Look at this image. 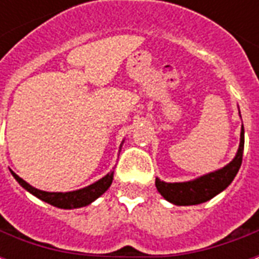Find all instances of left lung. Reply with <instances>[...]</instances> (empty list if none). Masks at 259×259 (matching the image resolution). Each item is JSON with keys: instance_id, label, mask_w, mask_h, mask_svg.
<instances>
[{"instance_id": "obj_1", "label": "left lung", "mask_w": 259, "mask_h": 259, "mask_svg": "<svg viewBox=\"0 0 259 259\" xmlns=\"http://www.w3.org/2000/svg\"><path fill=\"white\" fill-rule=\"evenodd\" d=\"M243 151H244V127L241 126L239 151L233 161L228 163L225 168L183 183H165L159 179H155L157 190L161 193L165 200H168L175 205H195L205 202L225 190L233 182L234 176L237 175L243 162Z\"/></svg>"}]
</instances>
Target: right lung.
I'll return each mask as SVG.
<instances>
[{
	"mask_svg": "<svg viewBox=\"0 0 259 259\" xmlns=\"http://www.w3.org/2000/svg\"><path fill=\"white\" fill-rule=\"evenodd\" d=\"M11 174L14 175V178L19 185L26 189L27 191H30L31 194L36 195L37 198L46 201L48 204H51L54 206H58V208H64V209H70V208H80V206L89 205L90 202L98 198L100 195L104 194L105 191L109 189V186L112 183L113 179V172L108 174L107 176H104L102 179H100L96 183L87 186L81 190L76 191H69V193H48V191H41L38 189H34L33 186L29 183H26L25 180L19 178L18 175L11 170Z\"/></svg>",
	"mask_w": 259,
	"mask_h": 259,
	"instance_id": "obj_1",
	"label": "right lung"
}]
</instances>
